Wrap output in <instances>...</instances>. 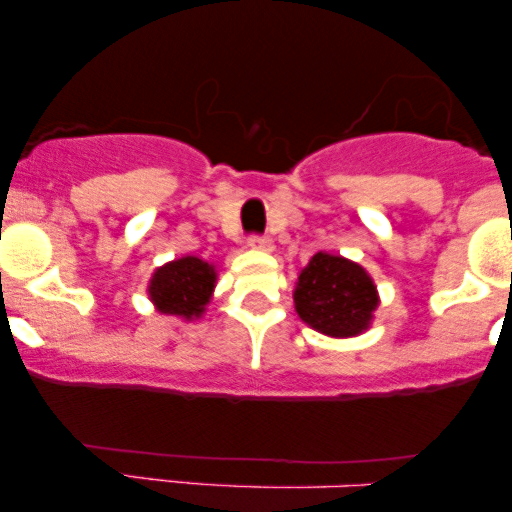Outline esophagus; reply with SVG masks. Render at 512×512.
<instances>
[{
  "instance_id": "34e87169",
  "label": "esophagus",
  "mask_w": 512,
  "mask_h": 512,
  "mask_svg": "<svg viewBox=\"0 0 512 512\" xmlns=\"http://www.w3.org/2000/svg\"><path fill=\"white\" fill-rule=\"evenodd\" d=\"M248 248L250 250H260V252H272L274 240L267 236H250L248 238Z\"/></svg>"
}]
</instances>
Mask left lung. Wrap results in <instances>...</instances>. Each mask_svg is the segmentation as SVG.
<instances>
[{
	"mask_svg": "<svg viewBox=\"0 0 512 512\" xmlns=\"http://www.w3.org/2000/svg\"><path fill=\"white\" fill-rule=\"evenodd\" d=\"M293 305L315 332L349 339L370 330L380 296L373 276L361 264L320 250L298 274Z\"/></svg>",
	"mask_w": 512,
	"mask_h": 512,
	"instance_id": "1",
	"label": "left lung"
}]
</instances>
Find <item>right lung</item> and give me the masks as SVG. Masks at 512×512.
I'll return each mask as SVG.
<instances>
[{"label":"right lung","mask_w":512,"mask_h":512,"mask_svg":"<svg viewBox=\"0 0 512 512\" xmlns=\"http://www.w3.org/2000/svg\"><path fill=\"white\" fill-rule=\"evenodd\" d=\"M219 267L202 257L185 255L166 262L151 274L149 301L161 315H173L192 322L207 313V305L214 296Z\"/></svg>","instance_id":"1"}]
</instances>
